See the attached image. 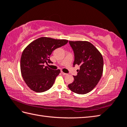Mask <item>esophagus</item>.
Here are the masks:
<instances>
[{
    "mask_svg": "<svg viewBox=\"0 0 127 127\" xmlns=\"http://www.w3.org/2000/svg\"><path fill=\"white\" fill-rule=\"evenodd\" d=\"M61 73H62V74H63V75H67V74H66V73H64V72H63V71H61Z\"/></svg>",
    "mask_w": 127,
    "mask_h": 127,
    "instance_id": "34e87169",
    "label": "esophagus"
}]
</instances>
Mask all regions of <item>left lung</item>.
<instances>
[{
    "instance_id": "obj_1",
    "label": "left lung",
    "mask_w": 127,
    "mask_h": 127,
    "mask_svg": "<svg viewBox=\"0 0 127 127\" xmlns=\"http://www.w3.org/2000/svg\"><path fill=\"white\" fill-rule=\"evenodd\" d=\"M69 43L74 53L73 66L77 64L80 69L68 88L76 94H86L95 88L102 75V56L89 42L69 41Z\"/></svg>"
}]
</instances>
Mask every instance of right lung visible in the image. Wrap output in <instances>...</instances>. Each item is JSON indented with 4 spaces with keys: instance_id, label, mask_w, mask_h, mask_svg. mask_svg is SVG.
Returning a JSON list of instances; mask_svg holds the SVG:
<instances>
[{
    "instance_id": "right-lung-1",
    "label": "right lung",
    "mask_w": 127,
    "mask_h": 127,
    "mask_svg": "<svg viewBox=\"0 0 127 127\" xmlns=\"http://www.w3.org/2000/svg\"><path fill=\"white\" fill-rule=\"evenodd\" d=\"M66 39H56L42 37L32 42L22 52L20 69L26 85L36 93H42L53 86L61 70H53L44 65L50 63L49 57L56 49L68 43Z\"/></svg>"
}]
</instances>
